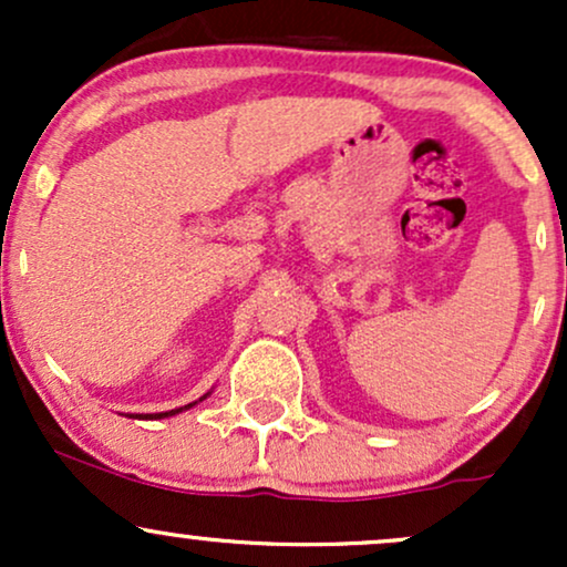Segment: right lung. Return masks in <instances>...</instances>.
Returning a JSON list of instances; mask_svg holds the SVG:
<instances>
[{"label": "right lung", "instance_id": "1", "mask_svg": "<svg viewBox=\"0 0 567 567\" xmlns=\"http://www.w3.org/2000/svg\"><path fill=\"white\" fill-rule=\"evenodd\" d=\"M207 396V394H205ZM205 396H199V402L205 400ZM192 405H197V402H192ZM192 405H186V408H175V410H167V413H146V415H135V419H167V415H175V413H181V410H188Z\"/></svg>", "mask_w": 567, "mask_h": 567}]
</instances>
